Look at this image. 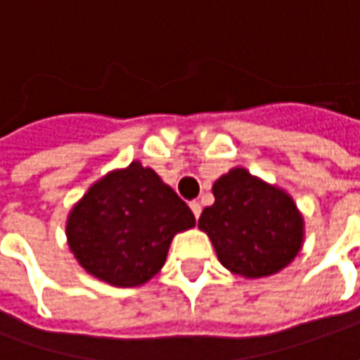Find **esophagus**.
<instances>
[{
  "instance_id": "1",
  "label": "esophagus",
  "mask_w": 360,
  "mask_h": 360,
  "mask_svg": "<svg viewBox=\"0 0 360 360\" xmlns=\"http://www.w3.org/2000/svg\"><path fill=\"white\" fill-rule=\"evenodd\" d=\"M188 206H191V210H193V214H195V218H198V216H200V212H202V206H200V202L193 200V202L188 204Z\"/></svg>"
}]
</instances>
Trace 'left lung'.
<instances>
[{
  "label": "left lung",
  "instance_id": "left-lung-1",
  "mask_svg": "<svg viewBox=\"0 0 360 360\" xmlns=\"http://www.w3.org/2000/svg\"><path fill=\"white\" fill-rule=\"evenodd\" d=\"M216 202L198 227L208 233L227 270L264 278L285 268L301 250L302 218L293 198L235 167L214 183Z\"/></svg>",
  "mask_w": 360,
  "mask_h": 360
}]
</instances>
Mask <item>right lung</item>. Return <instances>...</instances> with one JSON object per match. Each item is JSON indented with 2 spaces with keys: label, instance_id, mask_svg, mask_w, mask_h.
Here are the masks:
<instances>
[{
  "label": "right lung",
  "instance_id": "right-lung-1",
  "mask_svg": "<svg viewBox=\"0 0 360 360\" xmlns=\"http://www.w3.org/2000/svg\"><path fill=\"white\" fill-rule=\"evenodd\" d=\"M195 216L172 187L139 162L89 188L67 219V239L84 270L117 287L148 281L164 266L173 235Z\"/></svg>",
  "mask_w": 360,
  "mask_h": 360
}]
</instances>
